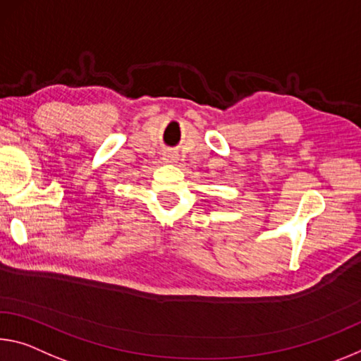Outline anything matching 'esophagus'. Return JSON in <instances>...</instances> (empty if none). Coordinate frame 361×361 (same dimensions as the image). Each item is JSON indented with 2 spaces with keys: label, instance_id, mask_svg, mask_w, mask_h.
<instances>
[{
  "label": "esophagus",
  "instance_id": "1",
  "mask_svg": "<svg viewBox=\"0 0 361 361\" xmlns=\"http://www.w3.org/2000/svg\"><path fill=\"white\" fill-rule=\"evenodd\" d=\"M165 160H167V162H175V160H176V154L167 152V154H165Z\"/></svg>",
  "mask_w": 361,
  "mask_h": 361
}]
</instances>
